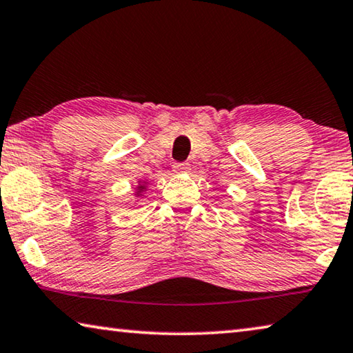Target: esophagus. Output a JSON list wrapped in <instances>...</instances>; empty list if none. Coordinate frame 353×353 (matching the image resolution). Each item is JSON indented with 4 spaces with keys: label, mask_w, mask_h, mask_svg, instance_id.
Segmentation results:
<instances>
[{
    "label": "esophagus",
    "mask_w": 353,
    "mask_h": 353,
    "mask_svg": "<svg viewBox=\"0 0 353 353\" xmlns=\"http://www.w3.org/2000/svg\"><path fill=\"white\" fill-rule=\"evenodd\" d=\"M188 163H174V172H187Z\"/></svg>",
    "instance_id": "34e87169"
}]
</instances>
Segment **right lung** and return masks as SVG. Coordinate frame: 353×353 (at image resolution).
Segmentation results:
<instances>
[{
	"label": "right lung",
	"mask_w": 353,
	"mask_h": 353,
	"mask_svg": "<svg viewBox=\"0 0 353 353\" xmlns=\"http://www.w3.org/2000/svg\"><path fill=\"white\" fill-rule=\"evenodd\" d=\"M141 188H143V187H140V191H141Z\"/></svg>",
	"instance_id": "add662e5"
}]
</instances>
